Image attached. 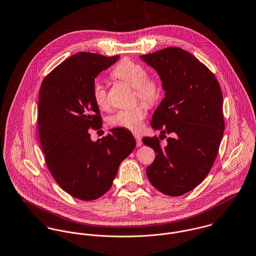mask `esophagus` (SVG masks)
<instances>
[{
  "label": "esophagus",
  "mask_w": 256,
  "mask_h": 256,
  "mask_svg": "<svg viewBox=\"0 0 256 256\" xmlns=\"http://www.w3.org/2000/svg\"><path fill=\"white\" fill-rule=\"evenodd\" d=\"M134 137H135V140H136V142H137V146H142V139H140V135H137V134H135V135H134Z\"/></svg>",
  "instance_id": "1"
}]
</instances>
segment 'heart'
<instances>
[{
    "instance_id": "obj_1",
    "label": "heart",
    "mask_w": 256,
    "mask_h": 256,
    "mask_svg": "<svg viewBox=\"0 0 256 256\" xmlns=\"http://www.w3.org/2000/svg\"><path fill=\"white\" fill-rule=\"evenodd\" d=\"M110 76L135 88L137 96L148 106H154L160 98V82L156 78L146 75V70L144 66L128 58H122L112 70ZM92 96L94 104L100 110H108L110 108L106 88L100 81L94 83ZM146 112V106L140 102L131 108L118 110L114 114L108 117V123L114 127L137 132L142 127Z\"/></svg>"
}]
</instances>
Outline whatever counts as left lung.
<instances>
[{
    "mask_svg": "<svg viewBox=\"0 0 256 256\" xmlns=\"http://www.w3.org/2000/svg\"><path fill=\"white\" fill-rule=\"evenodd\" d=\"M140 58L158 71L165 91L150 125L160 139L172 135L164 147L156 136L142 138L156 154L146 176L164 194L179 196L198 186L215 162L225 129L223 94L214 74L181 48Z\"/></svg>",
    "mask_w": 256,
    "mask_h": 256,
    "instance_id": "obj_1",
    "label": "left lung"
}]
</instances>
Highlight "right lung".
<instances>
[{
	"instance_id": "1",
	"label": "right lung",
	"mask_w": 256,
	"mask_h": 256,
	"mask_svg": "<svg viewBox=\"0 0 256 256\" xmlns=\"http://www.w3.org/2000/svg\"><path fill=\"white\" fill-rule=\"evenodd\" d=\"M119 56L82 52L71 56L43 80L38 100V128L48 171L60 186L81 200H93L112 186L118 167L135 148L132 133L114 128L91 140L102 128L92 88L100 72Z\"/></svg>"
}]
</instances>
